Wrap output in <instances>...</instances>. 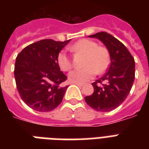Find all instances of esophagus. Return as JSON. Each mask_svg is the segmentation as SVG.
Instances as JSON below:
<instances>
[{"instance_id": "1", "label": "esophagus", "mask_w": 149, "mask_h": 149, "mask_svg": "<svg viewBox=\"0 0 149 149\" xmlns=\"http://www.w3.org/2000/svg\"><path fill=\"white\" fill-rule=\"evenodd\" d=\"M75 85H77V86H84V84H77V83H75Z\"/></svg>"}]
</instances>
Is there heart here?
I'll list each match as a JSON object with an SVG mask.
<instances>
[{
  "label": "heart",
  "instance_id": "1",
  "mask_svg": "<svg viewBox=\"0 0 149 149\" xmlns=\"http://www.w3.org/2000/svg\"><path fill=\"white\" fill-rule=\"evenodd\" d=\"M71 51L85 55L83 69L74 70L68 75L71 83L84 84L94 77L96 73L101 74L106 71L110 65V55L106 48L98 46L93 41L81 39L70 47ZM57 63L61 70L68 71L72 64L65 52H61L57 56Z\"/></svg>",
  "mask_w": 149,
  "mask_h": 149
}]
</instances>
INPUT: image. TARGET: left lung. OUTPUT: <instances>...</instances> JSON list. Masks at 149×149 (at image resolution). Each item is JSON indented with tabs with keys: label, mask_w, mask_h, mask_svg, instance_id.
Here are the masks:
<instances>
[{
	"label": "left lung",
	"mask_w": 149,
	"mask_h": 149,
	"mask_svg": "<svg viewBox=\"0 0 149 149\" xmlns=\"http://www.w3.org/2000/svg\"><path fill=\"white\" fill-rule=\"evenodd\" d=\"M89 37L97 38L106 46L111 65L105 75L92 84L93 93L85 97V101L95 111L108 112L120 106L129 94L134 80V59L125 45L110 34L101 31ZM102 81L106 84L100 86Z\"/></svg>",
	"instance_id": "left-lung-1"
}]
</instances>
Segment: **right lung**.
Segmentation results:
<instances>
[{
    "label": "right lung",
    "mask_w": 149,
    "mask_h": 149,
    "mask_svg": "<svg viewBox=\"0 0 149 149\" xmlns=\"http://www.w3.org/2000/svg\"><path fill=\"white\" fill-rule=\"evenodd\" d=\"M70 42L44 39L17 55L14 72L16 86L23 101L35 111H51L63 100L68 86L60 84L67 77L60 70L57 56Z\"/></svg>",
    "instance_id": "obj_1"
}]
</instances>
